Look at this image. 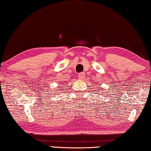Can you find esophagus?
Returning <instances> with one entry per match:
<instances>
[{"label":"esophagus","mask_w":151,"mask_h":151,"mask_svg":"<svg viewBox=\"0 0 151 151\" xmlns=\"http://www.w3.org/2000/svg\"><path fill=\"white\" fill-rule=\"evenodd\" d=\"M78 76L79 77V78H81V79H82V78H84L85 74H84V73H78Z\"/></svg>","instance_id":"1"}]
</instances>
